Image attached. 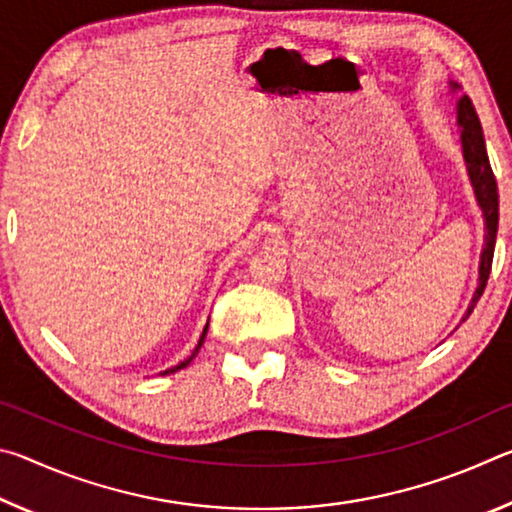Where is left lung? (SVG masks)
Masks as SVG:
<instances>
[{"instance_id": "1", "label": "left lung", "mask_w": 512, "mask_h": 512, "mask_svg": "<svg viewBox=\"0 0 512 512\" xmlns=\"http://www.w3.org/2000/svg\"><path fill=\"white\" fill-rule=\"evenodd\" d=\"M458 126H461V140H463L467 171H470V178H472V185L476 192V201H479V205H481L483 216H485V230H488V235H485V248L481 255L479 287H476L472 305L465 314V318H467L472 314V309L476 307V302H479V298L483 296L485 284H488V277H490L492 255H495V241H497V223H499V194H497L495 173H492L490 160H488V151H485L481 121H479V115H476V110L467 94H463L461 101H458Z\"/></svg>"}]
</instances>
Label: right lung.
<instances>
[{"label": "right lung", "mask_w": 512, "mask_h": 512, "mask_svg": "<svg viewBox=\"0 0 512 512\" xmlns=\"http://www.w3.org/2000/svg\"><path fill=\"white\" fill-rule=\"evenodd\" d=\"M205 334H207V325H205V329H203V334H201V341H198V345H196V350L192 352V357H189V359H185V361H180L178 363V366H173V368H169V370H164L162 372V375H171V372H176V370H180V368H187L189 366V363H192V359L196 357V354H198V350H201V345H203V341H205Z\"/></svg>", "instance_id": "add662e5"}]
</instances>
